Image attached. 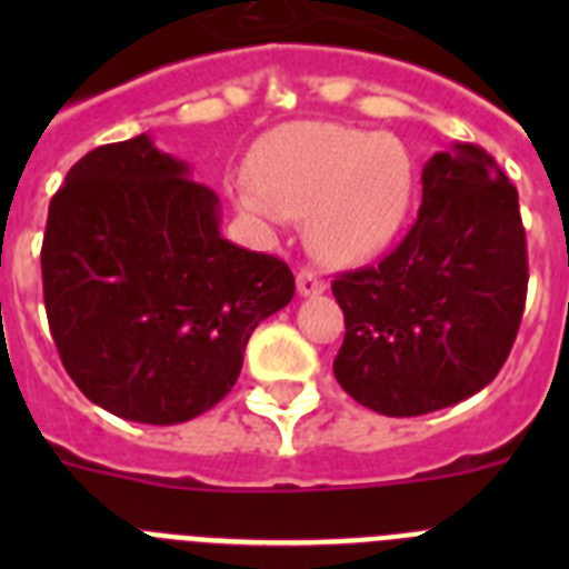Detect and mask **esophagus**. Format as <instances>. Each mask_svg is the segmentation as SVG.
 Listing matches in <instances>:
<instances>
[{
	"instance_id": "obj_1",
	"label": "esophagus",
	"mask_w": 569,
	"mask_h": 569,
	"mask_svg": "<svg viewBox=\"0 0 569 569\" xmlns=\"http://www.w3.org/2000/svg\"><path fill=\"white\" fill-rule=\"evenodd\" d=\"M296 284H299L301 296H321L325 290H328L325 279H321V276H316L313 270H308V268H301L299 273H296Z\"/></svg>"
}]
</instances>
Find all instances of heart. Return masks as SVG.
Here are the masks:
<instances>
[{
	"label": "heart",
	"mask_w": 569,
	"mask_h": 569,
	"mask_svg": "<svg viewBox=\"0 0 569 569\" xmlns=\"http://www.w3.org/2000/svg\"><path fill=\"white\" fill-rule=\"evenodd\" d=\"M256 188H239L236 208L259 228L308 216V244L328 264H359L405 228L416 168L393 136L299 122L264 142Z\"/></svg>",
	"instance_id": "b5f03b06"
}]
</instances>
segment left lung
Listing matches in <instances>:
<instances>
[{
  "mask_svg": "<svg viewBox=\"0 0 569 569\" xmlns=\"http://www.w3.org/2000/svg\"><path fill=\"white\" fill-rule=\"evenodd\" d=\"M336 381L381 416H421L490 385L527 296L519 193L487 150L453 142L421 170L419 219L373 268L341 273Z\"/></svg>",
  "mask_w": 569,
  "mask_h": 569,
  "instance_id": "left-lung-1",
  "label": "left lung"
}]
</instances>
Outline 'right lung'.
Listing matches in <instances>:
<instances>
[{
  "label": "right lung",
  "mask_w": 569,
  "mask_h": 569,
  "mask_svg": "<svg viewBox=\"0 0 569 569\" xmlns=\"http://www.w3.org/2000/svg\"><path fill=\"white\" fill-rule=\"evenodd\" d=\"M219 224V196L148 133L68 170L44 228V310L64 370L93 405L179 425L230 393L250 333L290 305L296 279Z\"/></svg>",
  "instance_id": "right-lung-1"
}]
</instances>
